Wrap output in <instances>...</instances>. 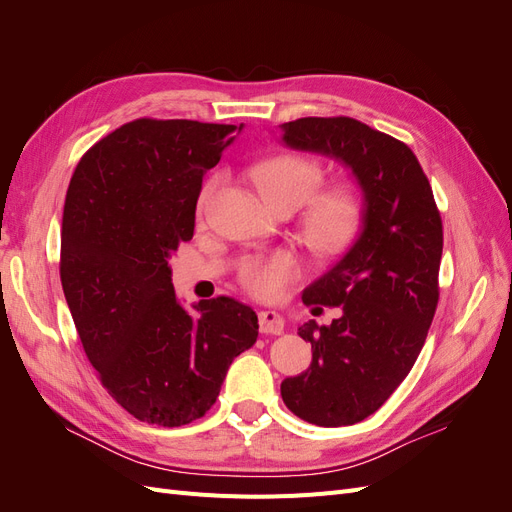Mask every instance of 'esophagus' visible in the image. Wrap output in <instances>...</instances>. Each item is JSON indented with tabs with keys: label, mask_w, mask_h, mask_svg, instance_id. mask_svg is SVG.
I'll return each instance as SVG.
<instances>
[{
	"label": "esophagus",
	"mask_w": 512,
	"mask_h": 512,
	"mask_svg": "<svg viewBox=\"0 0 512 512\" xmlns=\"http://www.w3.org/2000/svg\"><path fill=\"white\" fill-rule=\"evenodd\" d=\"M258 324H260V333L267 335H280L284 331V318L271 312V309H265V312L258 314Z\"/></svg>",
	"instance_id": "esophagus-1"
}]
</instances>
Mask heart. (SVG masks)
Returning <instances> with one entry per match:
<instances>
[{"label":"heart","instance_id":"heart-1","mask_svg":"<svg viewBox=\"0 0 512 512\" xmlns=\"http://www.w3.org/2000/svg\"><path fill=\"white\" fill-rule=\"evenodd\" d=\"M252 179L260 196L269 207L288 205L301 207L312 196L322 179V170L316 162L301 156H275L252 168ZM218 179H209L200 194V205H205L215 190ZM363 205L361 196L348 185H335L309 200L303 218V235L314 252L335 254L352 241L361 226ZM301 267L297 258L286 252H277L269 258L250 260L243 269V286L247 292L262 301H275L286 288L297 280Z\"/></svg>","mask_w":512,"mask_h":512}]
</instances>
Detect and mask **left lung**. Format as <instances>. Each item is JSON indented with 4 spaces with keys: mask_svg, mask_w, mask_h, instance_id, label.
Instances as JSON below:
<instances>
[{
    "mask_svg": "<svg viewBox=\"0 0 512 512\" xmlns=\"http://www.w3.org/2000/svg\"><path fill=\"white\" fill-rule=\"evenodd\" d=\"M280 138L346 166L361 190L359 235L301 294L305 305L342 314L301 324L312 365L282 382L286 408L303 421L354 425L393 395L425 344L438 305L442 220L421 164L393 136L350 117H303L282 123Z\"/></svg>",
    "mask_w": 512,
    "mask_h": 512,
    "instance_id": "8db88e82",
    "label": "left lung"
}]
</instances>
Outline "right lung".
Instances as JSON below:
<instances>
[{"instance_id": "add662e5", "label": "right lung", "mask_w": 512, "mask_h": 512, "mask_svg": "<svg viewBox=\"0 0 512 512\" xmlns=\"http://www.w3.org/2000/svg\"><path fill=\"white\" fill-rule=\"evenodd\" d=\"M241 126L136 119L76 166L61 222V286L104 389L138 421L188 425L220 395L258 316L230 297L188 312L168 258L194 235L203 177Z\"/></svg>"}]
</instances>
